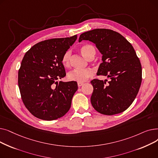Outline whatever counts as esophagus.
<instances>
[{
	"label": "esophagus",
	"mask_w": 158,
	"mask_h": 158,
	"mask_svg": "<svg viewBox=\"0 0 158 158\" xmlns=\"http://www.w3.org/2000/svg\"><path fill=\"white\" fill-rule=\"evenodd\" d=\"M83 85H84L83 82H77V85H78L79 87H81V86H82Z\"/></svg>",
	"instance_id": "1"
}]
</instances>
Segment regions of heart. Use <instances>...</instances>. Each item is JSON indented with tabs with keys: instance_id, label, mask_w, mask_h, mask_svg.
Masks as SVG:
<instances>
[{
	"instance_id": "obj_1",
	"label": "heart",
	"mask_w": 158,
	"mask_h": 158,
	"mask_svg": "<svg viewBox=\"0 0 158 158\" xmlns=\"http://www.w3.org/2000/svg\"><path fill=\"white\" fill-rule=\"evenodd\" d=\"M81 52L87 59L92 57L95 54V49L92 45H82L80 48ZM72 52L70 51H67L64 52L62 57V63L64 66H69L70 64V58ZM94 75V71L91 69H76L70 71L68 73V78L70 81H77L78 82H83L88 78Z\"/></svg>"
}]
</instances>
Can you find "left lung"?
Instances as JSON below:
<instances>
[{
  "mask_svg": "<svg viewBox=\"0 0 158 158\" xmlns=\"http://www.w3.org/2000/svg\"><path fill=\"white\" fill-rule=\"evenodd\" d=\"M89 40L102 54L97 75L107 76L104 81L94 79L91 103L103 114L120 113L131 105L139 89L142 70L133 47L120 33L107 29H95L82 33L79 41Z\"/></svg>",
  "mask_w": 158,
  "mask_h": 158,
  "instance_id": "8db88e82",
  "label": "left lung"
}]
</instances>
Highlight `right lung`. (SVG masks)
<instances>
[{"label":"right lung","mask_w":158,"mask_h":158,"mask_svg":"<svg viewBox=\"0 0 158 158\" xmlns=\"http://www.w3.org/2000/svg\"><path fill=\"white\" fill-rule=\"evenodd\" d=\"M77 38L42 41L24 55L19 70V87L25 106L35 117L54 120L70 110L77 82L57 81L66 76L62 57Z\"/></svg>","instance_id":"1"}]
</instances>
